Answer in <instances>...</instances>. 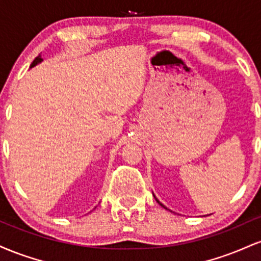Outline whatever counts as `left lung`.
<instances>
[{
  "label": "left lung",
  "mask_w": 261,
  "mask_h": 261,
  "mask_svg": "<svg viewBox=\"0 0 261 261\" xmlns=\"http://www.w3.org/2000/svg\"><path fill=\"white\" fill-rule=\"evenodd\" d=\"M155 201H157L158 203H160V205H161V206H163V207H164V208H167V207H166V206H164V205H162V203H161L160 201H158V200H157V199H155Z\"/></svg>",
  "instance_id": "8db88e82"
}]
</instances>
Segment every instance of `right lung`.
<instances>
[{"mask_svg":"<svg viewBox=\"0 0 261 261\" xmlns=\"http://www.w3.org/2000/svg\"><path fill=\"white\" fill-rule=\"evenodd\" d=\"M41 61H43V59H41V56H40V55H39V56H37V58H35V59H34V61H33V62H32L31 67H34V66H35V65L40 64V62H41Z\"/></svg>","mask_w":261,"mask_h":261,"instance_id":"add662e5","label":"right lung"}]
</instances>
